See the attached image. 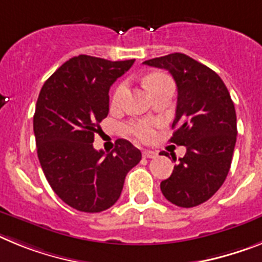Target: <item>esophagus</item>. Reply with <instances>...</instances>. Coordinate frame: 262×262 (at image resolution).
Listing matches in <instances>:
<instances>
[{
	"mask_svg": "<svg viewBox=\"0 0 262 262\" xmlns=\"http://www.w3.org/2000/svg\"><path fill=\"white\" fill-rule=\"evenodd\" d=\"M142 156H144L145 158H155V157H157V153H156V151H151V150H144L142 151Z\"/></svg>",
	"mask_w": 262,
	"mask_h": 262,
	"instance_id": "obj_1",
	"label": "esophagus"
}]
</instances>
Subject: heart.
<instances>
[{
    "label": "heart",
    "mask_w": 262,
    "mask_h": 262,
    "mask_svg": "<svg viewBox=\"0 0 262 262\" xmlns=\"http://www.w3.org/2000/svg\"><path fill=\"white\" fill-rule=\"evenodd\" d=\"M169 77L165 76L162 73H153L150 76L146 77V86L149 88L150 90L156 89L157 86L162 85V83L168 82ZM127 89V83L125 81L120 82L114 89L113 94H112V105L113 106H117V105L121 104V101L124 98L125 93H126ZM156 122L155 121H149V120H142V121H137V122H133L129 126V132H130L132 135L135 136L136 138H138L140 141H150L153 140V137L156 136Z\"/></svg>",
    "instance_id": "1"
}]
</instances>
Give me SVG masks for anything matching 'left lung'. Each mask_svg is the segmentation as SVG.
I'll return each instance as SVG.
<instances>
[{"mask_svg":"<svg viewBox=\"0 0 262 262\" xmlns=\"http://www.w3.org/2000/svg\"><path fill=\"white\" fill-rule=\"evenodd\" d=\"M144 63L166 69L174 78L179 94L169 141L186 148L161 182V192L174 205L193 208L208 201L229 173L237 138L234 104L219 74L186 54L172 53Z\"/></svg>","mask_w":262,"mask_h":262,"instance_id":"8db88e82","label":"left lung"}]
</instances>
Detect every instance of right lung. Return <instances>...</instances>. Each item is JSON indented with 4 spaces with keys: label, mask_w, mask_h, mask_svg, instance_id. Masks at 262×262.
Returning <instances> with one entry per match:
<instances>
[{
    "label": "right lung",
    "mask_w": 262,
    "mask_h": 262,
    "mask_svg": "<svg viewBox=\"0 0 262 262\" xmlns=\"http://www.w3.org/2000/svg\"><path fill=\"white\" fill-rule=\"evenodd\" d=\"M133 63L81 54L58 68L39 92L33 117L39 164L54 193L80 212L114 205L127 172L141 160V151L122 138L107 155L93 148L109 113L112 83Z\"/></svg>",
    "instance_id": "1"
}]
</instances>
